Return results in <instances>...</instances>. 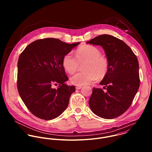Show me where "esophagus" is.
<instances>
[{
  "instance_id": "1",
  "label": "esophagus",
  "mask_w": 152,
  "mask_h": 152,
  "mask_svg": "<svg viewBox=\"0 0 152 152\" xmlns=\"http://www.w3.org/2000/svg\"><path fill=\"white\" fill-rule=\"evenodd\" d=\"M81 88H82L81 86H77V87H75V88H76L77 89H80Z\"/></svg>"
}]
</instances>
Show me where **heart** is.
Returning a JSON list of instances; mask_svg holds the SVG:
<instances>
[{"label":"heart","instance_id":"heart-1","mask_svg":"<svg viewBox=\"0 0 152 152\" xmlns=\"http://www.w3.org/2000/svg\"><path fill=\"white\" fill-rule=\"evenodd\" d=\"M75 57L71 53L64 55L62 64L69 74L76 72L80 64L85 63L82 72L76 73L70 78V82L75 86L88 84L97 78L102 80L108 74L109 63L108 58L101 54L100 50L92 45H83L75 51Z\"/></svg>","mask_w":152,"mask_h":152}]
</instances>
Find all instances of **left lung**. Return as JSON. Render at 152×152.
<instances>
[{
    "mask_svg": "<svg viewBox=\"0 0 152 152\" xmlns=\"http://www.w3.org/2000/svg\"><path fill=\"white\" fill-rule=\"evenodd\" d=\"M87 43L101 45L109 63L108 74L99 83L105 90L93 88L89 107L101 118H115L130 107L139 88L137 58L126 44L110 35L98 36Z\"/></svg>",
    "mask_w": 152,
    "mask_h": 152,
    "instance_id": "1",
    "label": "left lung"
}]
</instances>
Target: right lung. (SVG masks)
Returning a JSON list of instances; mask_svg holds the SVG:
<instances>
[{"label":"right lung","instance_id":"1","mask_svg":"<svg viewBox=\"0 0 152 152\" xmlns=\"http://www.w3.org/2000/svg\"><path fill=\"white\" fill-rule=\"evenodd\" d=\"M80 42L68 44L47 38L27 45L18 63V92L27 109L36 117L51 120L68 107L75 88L65 84L68 80L63 58ZM59 86L53 88L54 85Z\"/></svg>","mask_w":152,"mask_h":152}]
</instances>
